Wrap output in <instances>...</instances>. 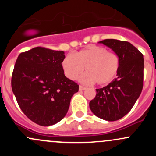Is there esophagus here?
<instances>
[{
  "label": "esophagus",
  "instance_id": "1",
  "mask_svg": "<svg viewBox=\"0 0 156 156\" xmlns=\"http://www.w3.org/2000/svg\"><path fill=\"white\" fill-rule=\"evenodd\" d=\"M85 89H86V87H84V86H82V85H80L79 86V90L80 91L84 90H85Z\"/></svg>",
  "mask_w": 156,
  "mask_h": 156
}]
</instances>
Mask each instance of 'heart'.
Masks as SVG:
<instances>
[{"mask_svg": "<svg viewBox=\"0 0 156 156\" xmlns=\"http://www.w3.org/2000/svg\"><path fill=\"white\" fill-rule=\"evenodd\" d=\"M81 81L87 84L95 82L98 85L109 84L117 76L120 59L117 54L108 52L107 49L90 45L73 55L69 54L62 59V69L70 80H75L84 72Z\"/></svg>", "mask_w": 156, "mask_h": 156, "instance_id": "1", "label": "heart"}]
</instances>
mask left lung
I'll return each instance as SVG.
<instances>
[{
    "instance_id": "left-lung-1",
    "label": "left lung",
    "mask_w": 156,
    "mask_h": 156,
    "mask_svg": "<svg viewBox=\"0 0 156 156\" xmlns=\"http://www.w3.org/2000/svg\"><path fill=\"white\" fill-rule=\"evenodd\" d=\"M111 48L120 59L117 78L103 88L89 103L96 116L114 122L127 115L139 98L144 87V56L125 41L106 39L100 41Z\"/></svg>"
}]
</instances>
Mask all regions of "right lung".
Here are the masks:
<instances>
[{"label":"right lung","instance_id":"1","mask_svg":"<svg viewBox=\"0 0 156 156\" xmlns=\"http://www.w3.org/2000/svg\"><path fill=\"white\" fill-rule=\"evenodd\" d=\"M62 50L37 47L19 55L11 79L12 92L31 121L50 126L62 120L79 86L64 75Z\"/></svg>","mask_w":156,"mask_h":156}]
</instances>
